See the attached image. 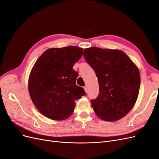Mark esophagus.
<instances>
[{"instance_id":"34e87169","label":"esophagus","mask_w":159,"mask_h":159,"mask_svg":"<svg viewBox=\"0 0 159 159\" xmlns=\"http://www.w3.org/2000/svg\"><path fill=\"white\" fill-rule=\"evenodd\" d=\"M84 88V90H85V92L86 93H88V88H87V86H85V87Z\"/></svg>"}]
</instances>
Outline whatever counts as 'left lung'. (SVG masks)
I'll use <instances>...</instances> for the list:
<instances>
[{
    "label": "left lung",
    "mask_w": 159,
    "mask_h": 159,
    "mask_svg": "<svg viewBox=\"0 0 159 159\" xmlns=\"http://www.w3.org/2000/svg\"><path fill=\"white\" fill-rule=\"evenodd\" d=\"M84 56L98 79V97L91 101L95 114L104 121L123 118L136 103L140 88L139 69L121 50L97 47L84 50Z\"/></svg>",
    "instance_id": "obj_1"
}]
</instances>
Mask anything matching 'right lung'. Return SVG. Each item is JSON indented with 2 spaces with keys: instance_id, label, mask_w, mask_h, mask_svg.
Masks as SVG:
<instances>
[{
  "instance_id": "right-lung-1",
  "label": "right lung",
  "mask_w": 159,
  "mask_h": 159,
  "mask_svg": "<svg viewBox=\"0 0 159 159\" xmlns=\"http://www.w3.org/2000/svg\"><path fill=\"white\" fill-rule=\"evenodd\" d=\"M83 55L77 46L53 48L37 60L28 79L30 98L38 110L53 120H64L74 112L76 100L85 92L76 85L73 66Z\"/></svg>"
}]
</instances>
